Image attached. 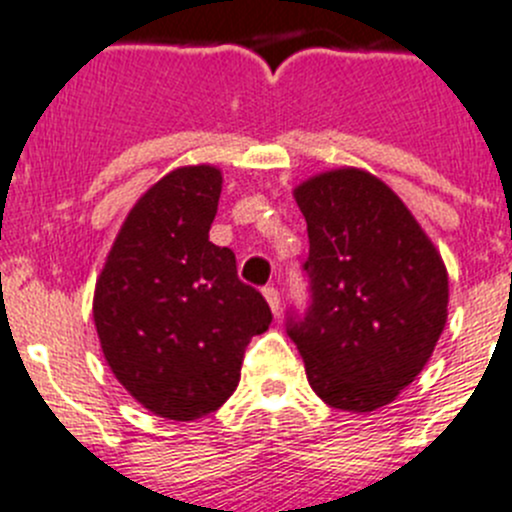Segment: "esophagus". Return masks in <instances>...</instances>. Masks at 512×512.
<instances>
[{"instance_id": "esophagus-1", "label": "esophagus", "mask_w": 512, "mask_h": 512, "mask_svg": "<svg viewBox=\"0 0 512 512\" xmlns=\"http://www.w3.org/2000/svg\"><path fill=\"white\" fill-rule=\"evenodd\" d=\"M262 295H265V300H267V305H270V308H272V313L278 315V310H280V293H278V288H272V285H265V288H262Z\"/></svg>"}]
</instances>
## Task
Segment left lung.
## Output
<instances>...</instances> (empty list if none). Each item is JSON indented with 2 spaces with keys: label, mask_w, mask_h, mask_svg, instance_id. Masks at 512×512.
<instances>
[{
  "label": "left lung",
  "mask_w": 512,
  "mask_h": 512,
  "mask_svg": "<svg viewBox=\"0 0 512 512\" xmlns=\"http://www.w3.org/2000/svg\"><path fill=\"white\" fill-rule=\"evenodd\" d=\"M293 194L308 222L310 305L288 315V336L328 407L374 412L427 366L447 323V267L369 171H326Z\"/></svg>",
  "instance_id": "obj_1"
}]
</instances>
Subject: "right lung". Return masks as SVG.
Here are the masks:
<instances>
[{
    "instance_id": "obj_1",
    "label": "right lung",
    "mask_w": 512,
    "mask_h": 512,
    "mask_svg": "<svg viewBox=\"0 0 512 512\" xmlns=\"http://www.w3.org/2000/svg\"><path fill=\"white\" fill-rule=\"evenodd\" d=\"M222 171L181 166L128 212L95 283L100 348L123 389L159 417L191 422L240 384L270 305L237 278L229 247L209 242Z\"/></svg>"
}]
</instances>
